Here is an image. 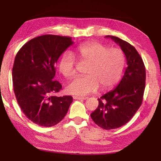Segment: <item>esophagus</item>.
Wrapping results in <instances>:
<instances>
[{"instance_id": "1", "label": "esophagus", "mask_w": 161, "mask_h": 161, "mask_svg": "<svg viewBox=\"0 0 161 161\" xmlns=\"http://www.w3.org/2000/svg\"><path fill=\"white\" fill-rule=\"evenodd\" d=\"M73 99H77V100H85L86 98V97H77V96H74L73 97Z\"/></svg>"}]
</instances>
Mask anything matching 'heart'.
<instances>
[{"label": "heart", "instance_id": "heart-1", "mask_svg": "<svg viewBox=\"0 0 161 161\" xmlns=\"http://www.w3.org/2000/svg\"><path fill=\"white\" fill-rule=\"evenodd\" d=\"M87 64L86 75L77 77L68 84L69 94L84 96L96 92L112 88L121 79L125 66V55L121 49L111 47L97 42H86L79 46L72 53L65 52L59 59L58 68L65 77L70 78L76 73V59Z\"/></svg>", "mask_w": 161, "mask_h": 161}]
</instances>
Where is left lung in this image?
I'll return each instance as SVG.
<instances>
[{
    "label": "left lung",
    "instance_id": "1",
    "mask_svg": "<svg viewBox=\"0 0 161 161\" xmlns=\"http://www.w3.org/2000/svg\"><path fill=\"white\" fill-rule=\"evenodd\" d=\"M106 37H110L119 45L128 65L118 86L98 99L99 106L91 114L95 124L110 130L127 124L141 107L146 86V68L133 46L115 36Z\"/></svg>",
    "mask_w": 161,
    "mask_h": 161
}]
</instances>
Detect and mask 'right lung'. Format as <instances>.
<instances>
[{
	"label": "right lung",
	"mask_w": 161,
	"mask_h": 161,
	"mask_svg": "<svg viewBox=\"0 0 161 161\" xmlns=\"http://www.w3.org/2000/svg\"><path fill=\"white\" fill-rule=\"evenodd\" d=\"M73 44L70 37L45 35L26 42L16 54L12 70L13 91L24 114L38 126L50 127L66 115L73 99L56 97L61 84L54 80L55 64Z\"/></svg>",
	"instance_id": "obj_1"
}]
</instances>
